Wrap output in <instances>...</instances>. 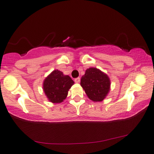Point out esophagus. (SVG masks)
<instances>
[{
    "label": "esophagus",
    "mask_w": 154,
    "mask_h": 154,
    "mask_svg": "<svg viewBox=\"0 0 154 154\" xmlns=\"http://www.w3.org/2000/svg\"><path fill=\"white\" fill-rule=\"evenodd\" d=\"M75 82H76V83H79V82H80V78H79V77L75 78Z\"/></svg>",
    "instance_id": "esophagus-1"
}]
</instances>
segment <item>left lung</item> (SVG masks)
<instances>
[{
	"label": "left lung",
	"mask_w": 154,
	"mask_h": 154,
	"mask_svg": "<svg viewBox=\"0 0 154 154\" xmlns=\"http://www.w3.org/2000/svg\"><path fill=\"white\" fill-rule=\"evenodd\" d=\"M80 84L89 99L94 102L102 101L110 89L109 78L95 68H90L86 70Z\"/></svg>",
	"instance_id": "1"
}]
</instances>
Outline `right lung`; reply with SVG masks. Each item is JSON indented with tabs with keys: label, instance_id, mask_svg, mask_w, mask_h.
I'll use <instances>...</instances> for the list:
<instances>
[{
	"label": "right lung",
	"instance_id": "add662e5",
	"mask_svg": "<svg viewBox=\"0 0 154 154\" xmlns=\"http://www.w3.org/2000/svg\"><path fill=\"white\" fill-rule=\"evenodd\" d=\"M74 84L68 75L58 70H54L43 82V91L50 102L60 103L66 99L68 91Z\"/></svg>",
	"mask_w": 154,
	"mask_h": 154
}]
</instances>
